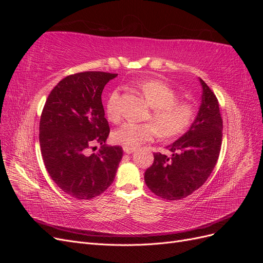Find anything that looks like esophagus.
I'll return each instance as SVG.
<instances>
[{"label": "esophagus", "instance_id": "1", "mask_svg": "<svg viewBox=\"0 0 263 263\" xmlns=\"http://www.w3.org/2000/svg\"><path fill=\"white\" fill-rule=\"evenodd\" d=\"M134 150H135V148H134V147H127V146H125V147H124V151H125V154H127V155H130V154H133V153H134Z\"/></svg>", "mask_w": 263, "mask_h": 263}]
</instances>
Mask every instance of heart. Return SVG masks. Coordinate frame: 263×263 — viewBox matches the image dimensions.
<instances>
[{
	"label": "heart",
	"mask_w": 263,
	"mask_h": 263,
	"mask_svg": "<svg viewBox=\"0 0 263 263\" xmlns=\"http://www.w3.org/2000/svg\"><path fill=\"white\" fill-rule=\"evenodd\" d=\"M139 90L147 104L153 108L149 118L155 124L124 123L113 134L118 144L137 147L154 140L159 133L163 138H174L185 133L193 124L197 114L196 105L193 102L178 100V92L169 84L160 80H147L139 84ZM118 100V91H113L105 104L106 116L113 123L121 119Z\"/></svg>",
	"instance_id": "b5f03b06"
}]
</instances>
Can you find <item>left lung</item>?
I'll use <instances>...</instances> for the list:
<instances>
[{
	"instance_id": "8db88e82",
	"label": "left lung",
	"mask_w": 263,
	"mask_h": 263,
	"mask_svg": "<svg viewBox=\"0 0 263 263\" xmlns=\"http://www.w3.org/2000/svg\"><path fill=\"white\" fill-rule=\"evenodd\" d=\"M202 104L194 123L177 141L166 147L171 156L154 154V163L145 172L151 192L169 201L184 198L201 187L217 163L222 119L216 95L202 79Z\"/></svg>"
}]
</instances>
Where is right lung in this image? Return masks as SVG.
I'll use <instances>...</instances> for the list:
<instances>
[{
  "instance_id": "right-lung-1",
  "label": "right lung",
  "mask_w": 263,
  "mask_h": 263,
  "mask_svg": "<svg viewBox=\"0 0 263 263\" xmlns=\"http://www.w3.org/2000/svg\"><path fill=\"white\" fill-rule=\"evenodd\" d=\"M116 73L85 71L63 78L47 98L39 142L49 176L63 192L91 200L112 184L123 148L105 146L109 134L102 92ZM95 143L98 154L88 155Z\"/></svg>"
}]
</instances>
